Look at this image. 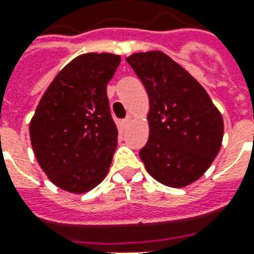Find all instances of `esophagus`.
<instances>
[{"instance_id":"esophagus-1","label":"esophagus","mask_w":254,"mask_h":254,"mask_svg":"<svg viewBox=\"0 0 254 254\" xmlns=\"http://www.w3.org/2000/svg\"><path fill=\"white\" fill-rule=\"evenodd\" d=\"M130 122H132V116H127V118H125V120H124V121H122V124H124V125H125V127H127V125H129V124H130Z\"/></svg>"}]
</instances>
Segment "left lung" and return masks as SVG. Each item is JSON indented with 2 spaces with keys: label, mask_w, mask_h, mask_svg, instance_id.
Masks as SVG:
<instances>
[{
  "label": "left lung",
  "mask_w": 254,
  "mask_h": 254,
  "mask_svg": "<svg viewBox=\"0 0 254 254\" xmlns=\"http://www.w3.org/2000/svg\"><path fill=\"white\" fill-rule=\"evenodd\" d=\"M127 63L149 99V137L138 155L156 181L187 187L218 155L223 138L222 114L201 84L165 53H136Z\"/></svg>",
  "instance_id": "1"
}]
</instances>
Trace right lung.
Here are the masks:
<instances>
[{"instance_id":"1","label":"right lung","mask_w":254,"mask_h":254,"mask_svg":"<svg viewBox=\"0 0 254 254\" xmlns=\"http://www.w3.org/2000/svg\"><path fill=\"white\" fill-rule=\"evenodd\" d=\"M121 57L81 54L54 77L30 124L36 160L64 190L84 193L99 185L117 148L107 83Z\"/></svg>"}]
</instances>
